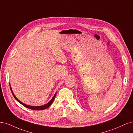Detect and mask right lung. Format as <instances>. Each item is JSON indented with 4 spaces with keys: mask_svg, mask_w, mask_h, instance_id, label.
<instances>
[{
    "mask_svg": "<svg viewBox=\"0 0 133 133\" xmlns=\"http://www.w3.org/2000/svg\"><path fill=\"white\" fill-rule=\"evenodd\" d=\"M9 85H10V89H11V93H12V95H13V96H14L15 99L17 101L19 102L20 104H21L23 105H24V107H26V108H29V109H33V110H44V109H46V108H49V107L51 105V104H52V103H53L54 101L55 100V98L56 95V93L55 94V95L54 96V97H52V99H51V101H50V102H49L48 103H46V104H44V105H41V106H31V105H27V104H25L23 103V102H21L20 101H19V100L18 99V98H17L15 97V96L14 95V94L13 92H12V89H11V85H10V83H9Z\"/></svg>",
    "mask_w": 133,
    "mask_h": 133,
    "instance_id": "add662e5",
    "label": "right lung"
}]
</instances>
